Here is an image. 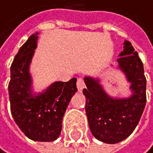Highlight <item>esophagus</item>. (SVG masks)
I'll use <instances>...</instances> for the list:
<instances>
[{"mask_svg": "<svg viewBox=\"0 0 153 153\" xmlns=\"http://www.w3.org/2000/svg\"><path fill=\"white\" fill-rule=\"evenodd\" d=\"M84 88H85V82H84V80L82 78H78V80H77V88H78V91H82L84 90Z\"/></svg>", "mask_w": 153, "mask_h": 153, "instance_id": "esophagus-1", "label": "esophagus"}]
</instances>
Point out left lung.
<instances>
[{
	"mask_svg": "<svg viewBox=\"0 0 153 153\" xmlns=\"http://www.w3.org/2000/svg\"><path fill=\"white\" fill-rule=\"evenodd\" d=\"M123 51L117 59L120 69L130 83L132 94L126 98L112 97L99 83V79L86 76V114L88 126L96 139L117 144L131 134L144 112L146 102V80L144 65L132 44L125 40Z\"/></svg>",
	"mask_w": 153,
	"mask_h": 153,
	"instance_id": "obj_1",
	"label": "left lung"
}]
</instances>
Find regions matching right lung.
Returning a JSON list of instances; mask_svg holds the SVG:
<instances>
[{
  "mask_svg": "<svg viewBox=\"0 0 153 153\" xmlns=\"http://www.w3.org/2000/svg\"><path fill=\"white\" fill-rule=\"evenodd\" d=\"M37 38L38 33L29 37L18 51L10 67V111L16 124L30 140L52 142L61 134L63 115L71 97L77 91V79L55 82L43 92L33 94L30 65Z\"/></svg>",
  "mask_w": 153,
  "mask_h": 153,
  "instance_id": "1",
  "label": "right lung"
}]
</instances>
